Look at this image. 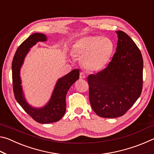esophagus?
<instances>
[{"label":"esophagus","instance_id":"1","mask_svg":"<svg viewBox=\"0 0 154 154\" xmlns=\"http://www.w3.org/2000/svg\"><path fill=\"white\" fill-rule=\"evenodd\" d=\"M79 77H80V79H85V78L86 77V75H85L83 72H82L80 73Z\"/></svg>","mask_w":154,"mask_h":154}]
</instances>
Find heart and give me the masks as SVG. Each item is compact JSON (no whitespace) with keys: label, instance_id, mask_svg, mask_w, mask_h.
<instances>
[{"label":"heart","instance_id":"1","mask_svg":"<svg viewBox=\"0 0 154 154\" xmlns=\"http://www.w3.org/2000/svg\"><path fill=\"white\" fill-rule=\"evenodd\" d=\"M114 49L113 42L107 37L98 35L87 36L75 41L71 51L81 58V64L90 71L103 69L110 60Z\"/></svg>","mask_w":154,"mask_h":154}]
</instances>
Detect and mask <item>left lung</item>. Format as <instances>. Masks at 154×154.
<instances>
[{
  "label": "left lung",
  "mask_w": 154,
  "mask_h": 154,
  "mask_svg": "<svg viewBox=\"0 0 154 154\" xmlns=\"http://www.w3.org/2000/svg\"><path fill=\"white\" fill-rule=\"evenodd\" d=\"M116 52L107 67L88 77L89 99L98 116H122L139 98L143 88V60L140 51L123 31H116Z\"/></svg>",
  "instance_id": "1"
}]
</instances>
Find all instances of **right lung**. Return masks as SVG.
I'll use <instances>...</instances> for the list:
<instances>
[{
	"instance_id": "add662e5",
	"label": "right lung",
	"mask_w": 154,
	"mask_h": 154,
	"mask_svg": "<svg viewBox=\"0 0 154 154\" xmlns=\"http://www.w3.org/2000/svg\"><path fill=\"white\" fill-rule=\"evenodd\" d=\"M48 40L45 35L35 33L31 35L18 47L12 62V79L15 98L24 110L40 124H49L59 121L66 111V96L71 85L79 79V70H72L58 79L48 103L42 107H35L26 100L23 92L20 70L26 56L31 48L38 42Z\"/></svg>"
}]
</instances>
